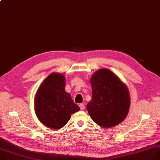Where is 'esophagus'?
Returning a JSON list of instances; mask_svg holds the SVG:
<instances>
[{
	"label": "esophagus",
	"instance_id": "1",
	"mask_svg": "<svg viewBox=\"0 0 160 160\" xmlns=\"http://www.w3.org/2000/svg\"><path fill=\"white\" fill-rule=\"evenodd\" d=\"M79 106H80V110H84V108H85V106H84V104H80Z\"/></svg>",
	"mask_w": 160,
	"mask_h": 160
}]
</instances>
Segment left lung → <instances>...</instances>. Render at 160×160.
Returning <instances> with one entry per match:
<instances>
[{"instance_id": "8db88e82", "label": "left lung", "mask_w": 160, "mask_h": 160, "mask_svg": "<svg viewBox=\"0 0 160 160\" xmlns=\"http://www.w3.org/2000/svg\"><path fill=\"white\" fill-rule=\"evenodd\" d=\"M92 98L87 110L93 121L103 128L113 127L127 117L130 104L128 89L109 69H100L91 78Z\"/></svg>"}]
</instances>
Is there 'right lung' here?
Returning <instances> with one entry per match:
<instances>
[{
	"label": "right lung",
	"mask_w": 160,
	"mask_h": 160,
	"mask_svg": "<svg viewBox=\"0 0 160 160\" xmlns=\"http://www.w3.org/2000/svg\"><path fill=\"white\" fill-rule=\"evenodd\" d=\"M65 86L64 76L52 73L41 83L35 97V111L39 120L55 130L64 127L71 114L80 110L65 91Z\"/></svg>",
	"instance_id": "obj_1"
}]
</instances>
